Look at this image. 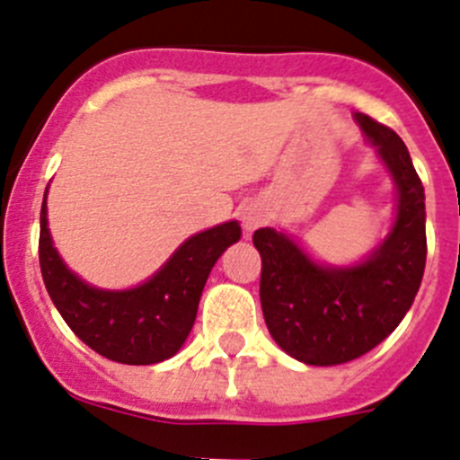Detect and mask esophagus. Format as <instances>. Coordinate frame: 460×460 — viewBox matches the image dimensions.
I'll list each match as a JSON object with an SVG mask.
<instances>
[{
    "instance_id": "esophagus-1",
    "label": "esophagus",
    "mask_w": 460,
    "mask_h": 460,
    "mask_svg": "<svg viewBox=\"0 0 460 460\" xmlns=\"http://www.w3.org/2000/svg\"><path fill=\"white\" fill-rule=\"evenodd\" d=\"M240 222H243V229H245L247 234H252V231L259 229L261 225H266V213H263L261 206L247 204L245 208L240 210Z\"/></svg>"
}]
</instances>
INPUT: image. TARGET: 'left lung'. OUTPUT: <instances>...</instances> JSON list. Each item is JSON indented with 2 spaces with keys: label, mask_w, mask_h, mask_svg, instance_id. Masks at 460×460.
I'll return each instance as SVG.
<instances>
[{
  "label": "left lung",
  "mask_w": 460,
  "mask_h": 460,
  "mask_svg": "<svg viewBox=\"0 0 460 460\" xmlns=\"http://www.w3.org/2000/svg\"><path fill=\"white\" fill-rule=\"evenodd\" d=\"M355 119L399 190L394 226L378 250L358 266L328 268L275 229H259L252 238L261 254L259 296L268 330L281 350L314 367L350 362L390 337L424 277V185L411 153L392 128L367 114Z\"/></svg>",
  "instance_id": "1"
}]
</instances>
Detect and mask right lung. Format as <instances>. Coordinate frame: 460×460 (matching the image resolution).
Segmentation results:
<instances>
[{"label": "right lung", "instance_id": "right-lung-1", "mask_svg": "<svg viewBox=\"0 0 460 460\" xmlns=\"http://www.w3.org/2000/svg\"><path fill=\"white\" fill-rule=\"evenodd\" d=\"M238 222L192 235L142 287L93 288L64 266L40 208L39 259L45 288L68 328L102 358L121 364H155L179 353L197 318L210 268L238 243Z\"/></svg>", "mask_w": 460, "mask_h": 460}]
</instances>
